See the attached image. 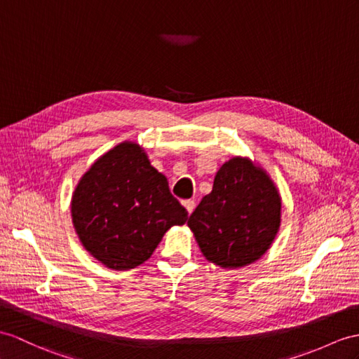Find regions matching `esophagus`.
<instances>
[{
	"mask_svg": "<svg viewBox=\"0 0 359 359\" xmlns=\"http://www.w3.org/2000/svg\"><path fill=\"white\" fill-rule=\"evenodd\" d=\"M182 205L187 208L189 213H191V212H194V208H195V201L194 199H186V201H182Z\"/></svg>",
	"mask_w": 359,
	"mask_h": 359,
	"instance_id": "1",
	"label": "esophagus"
}]
</instances>
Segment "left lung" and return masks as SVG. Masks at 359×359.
Segmentation results:
<instances>
[{
  "label": "left lung",
  "instance_id": "obj_1",
  "mask_svg": "<svg viewBox=\"0 0 359 359\" xmlns=\"http://www.w3.org/2000/svg\"><path fill=\"white\" fill-rule=\"evenodd\" d=\"M280 195L265 170L234 156L217 170L213 190L187 225L208 262L241 268L265 255L280 226Z\"/></svg>",
  "mask_w": 359,
  "mask_h": 359
}]
</instances>
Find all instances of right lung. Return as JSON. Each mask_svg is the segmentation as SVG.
Returning <instances> with one entry per match:
<instances>
[{
	"label": "right lung",
	"mask_w": 359,
	"mask_h": 359,
	"mask_svg": "<svg viewBox=\"0 0 359 359\" xmlns=\"http://www.w3.org/2000/svg\"><path fill=\"white\" fill-rule=\"evenodd\" d=\"M187 210L169 190L138 144L120 143L102 155L79 181L72 199L76 233L85 250L104 266L125 271L152 256Z\"/></svg>",
	"instance_id": "1"
}]
</instances>
